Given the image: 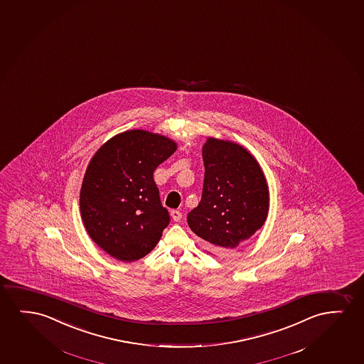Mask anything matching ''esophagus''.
Segmentation results:
<instances>
[{
	"label": "esophagus",
	"mask_w": 364,
	"mask_h": 364,
	"mask_svg": "<svg viewBox=\"0 0 364 364\" xmlns=\"http://www.w3.org/2000/svg\"><path fill=\"white\" fill-rule=\"evenodd\" d=\"M170 215H171V218H173L174 221H180L181 218H183V215H181V213H180L179 210H171Z\"/></svg>",
	"instance_id": "obj_1"
}]
</instances>
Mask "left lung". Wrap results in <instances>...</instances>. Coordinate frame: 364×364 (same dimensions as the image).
<instances>
[{"instance_id": "obj_1", "label": "left lung", "mask_w": 364, "mask_h": 364, "mask_svg": "<svg viewBox=\"0 0 364 364\" xmlns=\"http://www.w3.org/2000/svg\"><path fill=\"white\" fill-rule=\"evenodd\" d=\"M203 160V195L188 225L216 254H230L264 224L267 183L254 156L232 141L209 138Z\"/></svg>"}]
</instances>
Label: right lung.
Returning a JSON list of instances; mask_svg holds the SVG:
<instances>
[{
  "instance_id": "add662e5",
  "label": "right lung",
  "mask_w": 364,
  "mask_h": 364,
  "mask_svg": "<svg viewBox=\"0 0 364 364\" xmlns=\"http://www.w3.org/2000/svg\"><path fill=\"white\" fill-rule=\"evenodd\" d=\"M176 150L164 135L128 130L102 145L85 170L82 220L90 239L112 257L132 262L149 254L169 225L155 169Z\"/></svg>"
}]
</instances>
